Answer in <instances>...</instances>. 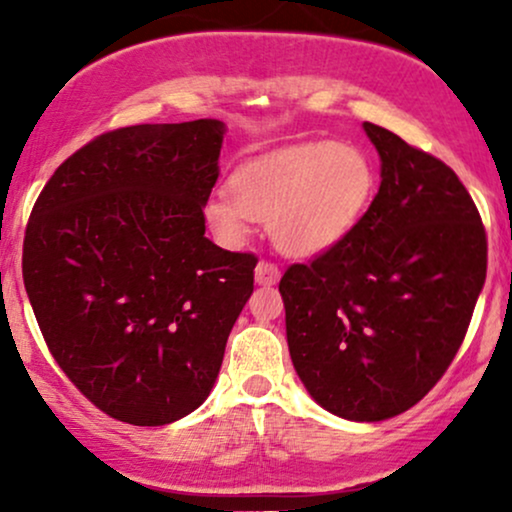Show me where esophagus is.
<instances>
[{"instance_id": "34e87169", "label": "esophagus", "mask_w": 512, "mask_h": 512, "mask_svg": "<svg viewBox=\"0 0 512 512\" xmlns=\"http://www.w3.org/2000/svg\"><path fill=\"white\" fill-rule=\"evenodd\" d=\"M279 276H281V272L274 267L272 262L262 260L255 267V284H260V286H274L276 281H279Z\"/></svg>"}]
</instances>
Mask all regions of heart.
Returning a JSON list of instances; mask_svg holds the SVG:
<instances>
[{
	"mask_svg": "<svg viewBox=\"0 0 512 512\" xmlns=\"http://www.w3.org/2000/svg\"><path fill=\"white\" fill-rule=\"evenodd\" d=\"M375 192L368 154L344 142H308L245 163L233 192L204 207L209 226L231 245L245 243L252 223H269L284 255L315 257L349 236Z\"/></svg>",
	"mask_w": 512,
	"mask_h": 512,
	"instance_id": "1",
	"label": "heart"
}]
</instances>
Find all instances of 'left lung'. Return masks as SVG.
Here are the masks:
<instances>
[{"instance_id": "obj_1", "label": "left lung", "mask_w": 512, "mask_h": 512, "mask_svg": "<svg viewBox=\"0 0 512 512\" xmlns=\"http://www.w3.org/2000/svg\"><path fill=\"white\" fill-rule=\"evenodd\" d=\"M378 195L354 231L281 276L286 342L308 395L334 416L385 421L414 407L460 349L486 279L472 197L438 158L363 122Z\"/></svg>"}]
</instances>
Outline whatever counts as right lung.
<instances>
[{
	"label": "right lung",
	"mask_w": 512,
	"mask_h": 512,
	"mask_svg": "<svg viewBox=\"0 0 512 512\" xmlns=\"http://www.w3.org/2000/svg\"><path fill=\"white\" fill-rule=\"evenodd\" d=\"M226 125L101 134L35 202L23 284L50 354L98 409L134 426L195 411L219 378L257 257L204 236Z\"/></svg>",
	"instance_id": "right-lung-1"
}]
</instances>
